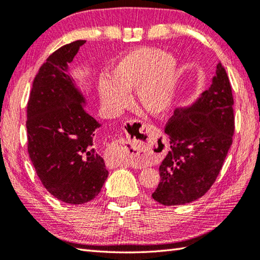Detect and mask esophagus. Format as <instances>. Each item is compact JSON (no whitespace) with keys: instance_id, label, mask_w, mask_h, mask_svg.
Returning a JSON list of instances; mask_svg holds the SVG:
<instances>
[{"instance_id":"esophagus-1","label":"esophagus","mask_w":260,"mask_h":260,"mask_svg":"<svg viewBox=\"0 0 260 260\" xmlns=\"http://www.w3.org/2000/svg\"><path fill=\"white\" fill-rule=\"evenodd\" d=\"M142 131L149 132L152 129V126L143 124ZM153 143L151 140H144L141 142H131L129 140L119 139L116 140L110 147V156L111 162L110 165H134L138 159H142L144 157L150 156L152 153Z\"/></svg>"}]
</instances>
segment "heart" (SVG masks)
I'll return each mask as SVG.
<instances>
[{"instance_id": "heart-1", "label": "heart", "mask_w": 260, "mask_h": 260, "mask_svg": "<svg viewBox=\"0 0 260 260\" xmlns=\"http://www.w3.org/2000/svg\"><path fill=\"white\" fill-rule=\"evenodd\" d=\"M177 78L178 61L173 55L157 48H136L111 64L108 79L99 81V96L110 113H118L129 102L128 91L135 89L139 108L161 117L173 103Z\"/></svg>"}]
</instances>
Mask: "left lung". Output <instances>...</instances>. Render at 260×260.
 Segmentation results:
<instances>
[{"label": "left lung", "mask_w": 260, "mask_h": 260, "mask_svg": "<svg viewBox=\"0 0 260 260\" xmlns=\"http://www.w3.org/2000/svg\"><path fill=\"white\" fill-rule=\"evenodd\" d=\"M233 104L230 79L219 61L209 89L175 110L166 124L170 151L159 166L153 200L165 206L183 205L209 190L233 143Z\"/></svg>", "instance_id": "8db88e82"}]
</instances>
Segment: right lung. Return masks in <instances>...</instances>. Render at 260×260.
<instances>
[{
    "label": "right lung",
    "instance_id": "1",
    "mask_svg": "<svg viewBox=\"0 0 260 260\" xmlns=\"http://www.w3.org/2000/svg\"><path fill=\"white\" fill-rule=\"evenodd\" d=\"M85 40L59 48L33 81L27 104L28 155L39 179L64 203H87L99 195L109 172L94 144L100 122L86 111L87 100L69 64Z\"/></svg>",
    "mask_w": 260,
    "mask_h": 260
}]
</instances>
